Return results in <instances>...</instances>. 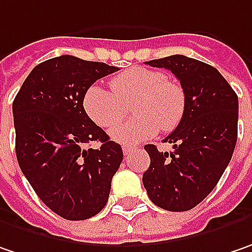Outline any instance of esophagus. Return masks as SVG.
<instances>
[{
	"label": "esophagus",
	"instance_id": "1",
	"mask_svg": "<svg viewBox=\"0 0 252 252\" xmlns=\"http://www.w3.org/2000/svg\"><path fill=\"white\" fill-rule=\"evenodd\" d=\"M123 152H124V157H128L131 152H132V148H129V147H123Z\"/></svg>",
	"mask_w": 252,
	"mask_h": 252
}]
</instances>
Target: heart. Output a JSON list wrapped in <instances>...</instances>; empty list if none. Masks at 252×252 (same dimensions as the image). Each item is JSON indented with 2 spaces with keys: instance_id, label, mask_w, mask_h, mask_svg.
Here are the masks:
<instances>
[{
  "instance_id": "b5f03b06",
  "label": "heart",
  "mask_w": 252,
  "mask_h": 252,
  "mask_svg": "<svg viewBox=\"0 0 252 252\" xmlns=\"http://www.w3.org/2000/svg\"><path fill=\"white\" fill-rule=\"evenodd\" d=\"M111 90L92 86L84 95V110L98 126L108 129L124 115L123 102L137 98L135 120L111 129L110 135L123 144H137L154 137L159 129L172 131L181 123L186 95L179 83L166 80L163 71L131 67L110 80Z\"/></svg>"
}]
</instances>
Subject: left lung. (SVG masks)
I'll list each match as a JSON object with an SVG mask.
<instances>
[{"instance_id":"8db88e82","label":"left lung","mask_w":252,"mask_h":252,"mask_svg":"<svg viewBox=\"0 0 252 252\" xmlns=\"http://www.w3.org/2000/svg\"><path fill=\"white\" fill-rule=\"evenodd\" d=\"M170 70L185 90L186 105L176 129L165 138L172 152L145 145L151 163L142 176L154 204L186 212L209 196L230 163L238 124V97L216 67L173 55L147 62Z\"/></svg>"}]
</instances>
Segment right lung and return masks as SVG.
Masks as SVG:
<instances>
[{
	"mask_svg": "<svg viewBox=\"0 0 252 252\" xmlns=\"http://www.w3.org/2000/svg\"><path fill=\"white\" fill-rule=\"evenodd\" d=\"M117 70L70 55L53 58L33 67L12 103L19 168L39 199L66 220L103 210L124 158L83 107L89 87ZM92 140L102 147L86 150Z\"/></svg>",
	"mask_w": 252,
	"mask_h": 252,
	"instance_id": "1",
	"label": "right lung"
}]
</instances>
